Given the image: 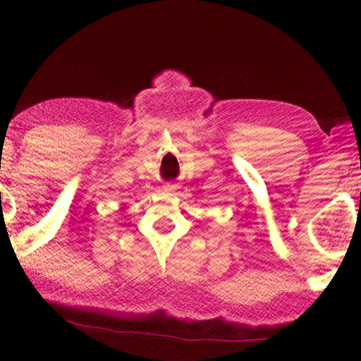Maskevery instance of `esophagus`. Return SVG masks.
I'll list each match as a JSON object with an SVG mask.
<instances>
[{
	"label": "esophagus",
	"instance_id": "esophagus-1",
	"mask_svg": "<svg viewBox=\"0 0 361 361\" xmlns=\"http://www.w3.org/2000/svg\"><path fill=\"white\" fill-rule=\"evenodd\" d=\"M166 189H167V191H175V189H176V185H167V186H166Z\"/></svg>",
	"mask_w": 361,
	"mask_h": 361
}]
</instances>
